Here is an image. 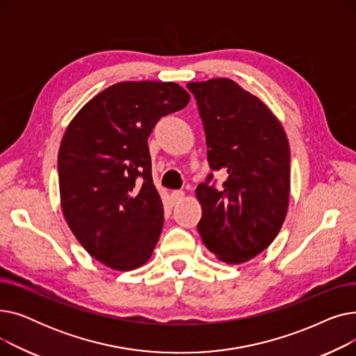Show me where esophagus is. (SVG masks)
<instances>
[{
  "label": "esophagus",
  "mask_w": 356,
  "mask_h": 356,
  "mask_svg": "<svg viewBox=\"0 0 356 356\" xmlns=\"http://www.w3.org/2000/svg\"><path fill=\"white\" fill-rule=\"evenodd\" d=\"M183 197H184V192H183V191H173V192H172V200H173L175 203L180 202Z\"/></svg>",
  "instance_id": "obj_1"
}]
</instances>
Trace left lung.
<instances>
[{"label":"left lung","mask_w":356,"mask_h":356,"mask_svg":"<svg viewBox=\"0 0 356 356\" xmlns=\"http://www.w3.org/2000/svg\"><path fill=\"white\" fill-rule=\"evenodd\" d=\"M207 134L212 175L196 189L197 231L218 259L241 264L263 252L283 227L290 197V147L270 108L236 82L216 78L188 83Z\"/></svg>","instance_id":"8db88e82"}]
</instances>
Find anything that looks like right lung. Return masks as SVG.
Returning <instances> with one entry per match:
<instances>
[{"instance_id": "obj_1", "label": "right lung", "mask_w": 356, "mask_h": 356, "mask_svg": "<svg viewBox=\"0 0 356 356\" xmlns=\"http://www.w3.org/2000/svg\"><path fill=\"white\" fill-rule=\"evenodd\" d=\"M189 99L175 82H120L85 104L65 131L63 216L88 254L112 270L138 268L154 251L164 218L147 138Z\"/></svg>"}]
</instances>
